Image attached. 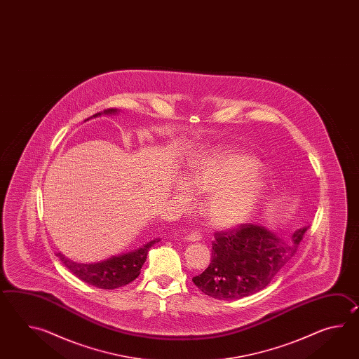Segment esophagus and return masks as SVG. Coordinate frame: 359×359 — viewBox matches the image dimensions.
Instances as JSON below:
<instances>
[{
	"label": "esophagus",
	"mask_w": 359,
	"mask_h": 359,
	"mask_svg": "<svg viewBox=\"0 0 359 359\" xmlns=\"http://www.w3.org/2000/svg\"><path fill=\"white\" fill-rule=\"evenodd\" d=\"M200 238H201V233L198 232V231H192V232H190V233L186 236V240H187V241H191V243L198 241Z\"/></svg>",
	"instance_id": "obj_1"
}]
</instances>
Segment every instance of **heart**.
Masks as SVG:
<instances>
[{"label": "heart", "instance_id": "obj_1", "mask_svg": "<svg viewBox=\"0 0 359 359\" xmlns=\"http://www.w3.org/2000/svg\"><path fill=\"white\" fill-rule=\"evenodd\" d=\"M258 167L248 154H212L192 167L187 181L176 180L172 194L183 205L192 203V190L208 194L203 203L206 222L217 229H232L252 217L263 196L266 181Z\"/></svg>", "mask_w": 359, "mask_h": 359}]
</instances>
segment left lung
Returning a JSON list of instances; mask_svg holds the SVG:
<instances>
[{
    "label": "left lung",
    "mask_w": 359,
    "mask_h": 359,
    "mask_svg": "<svg viewBox=\"0 0 359 359\" xmlns=\"http://www.w3.org/2000/svg\"><path fill=\"white\" fill-rule=\"evenodd\" d=\"M306 229H297L289 240L252 223L215 233L212 262L192 281L198 290L218 300L252 295L263 290L290 262Z\"/></svg>",
    "instance_id": "obj_1"
}]
</instances>
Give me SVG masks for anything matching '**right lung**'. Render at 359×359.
<instances>
[{
  "label": "right lung",
  "mask_w": 359,
  "mask_h": 359,
  "mask_svg": "<svg viewBox=\"0 0 359 359\" xmlns=\"http://www.w3.org/2000/svg\"><path fill=\"white\" fill-rule=\"evenodd\" d=\"M118 113H119L118 109H107L102 113L92 115L88 119L97 118L101 115H114ZM159 241H161L159 238H155L136 250L121 254V255H113L109 259L101 260L97 263H88V264L69 259L68 257H65L61 252H56V257H59L61 263L83 283L99 289L113 290L124 285H128L137 278L141 272V268L145 263L147 252L154 244Z\"/></svg>",
  "instance_id": "1"
}]
</instances>
